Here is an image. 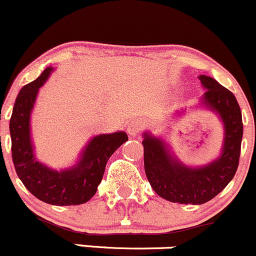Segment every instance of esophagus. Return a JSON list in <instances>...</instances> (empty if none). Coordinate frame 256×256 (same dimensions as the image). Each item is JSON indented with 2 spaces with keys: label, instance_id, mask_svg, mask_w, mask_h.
<instances>
[{
  "label": "esophagus",
  "instance_id": "obj_1",
  "mask_svg": "<svg viewBox=\"0 0 256 256\" xmlns=\"http://www.w3.org/2000/svg\"><path fill=\"white\" fill-rule=\"evenodd\" d=\"M142 126H144V124H142V120H132V122L129 123L128 127H127L128 134H129V136H136V134L142 132Z\"/></svg>",
  "mask_w": 256,
  "mask_h": 256
}]
</instances>
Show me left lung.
Wrapping results in <instances>:
<instances>
[{
  "instance_id": "8db88e82",
  "label": "left lung",
  "mask_w": 256,
  "mask_h": 256,
  "mask_svg": "<svg viewBox=\"0 0 256 256\" xmlns=\"http://www.w3.org/2000/svg\"><path fill=\"white\" fill-rule=\"evenodd\" d=\"M206 92L199 107L217 114L224 126L221 152L202 166H188L173 154L168 142L149 130L142 134L145 173L151 188L164 199L200 205L215 198L234 177L243 138L242 112L236 96L211 76H198ZM186 110L176 112L182 116Z\"/></svg>"
}]
</instances>
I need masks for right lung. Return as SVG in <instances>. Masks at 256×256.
Segmentation results:
<instances>
[{"label": "right lung", "mask_w": 256, "mask_h": 256, "mask_svg": "<svg viewBox=\"0 0 256 256\" xmlns=\"http://www.w3.org/2000/svg\"><path fill=\"white\" fill-rule=\"evenodd\" d=\"M54 68L48 67L39 78L22 88L16 98L10 133L12 158L19 180L34 196L57 206L80 205L89 202L102 180L108 158L128 140L126 132L98 134L83 148L72 166L54 170L35 158L30 120L40 88L48 82Z\"/></svg>", "instance_id": "1"}]
</instances>
